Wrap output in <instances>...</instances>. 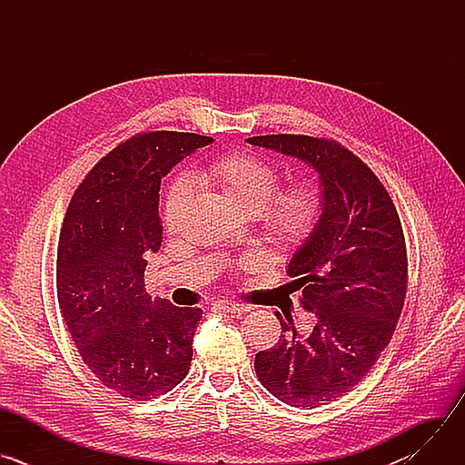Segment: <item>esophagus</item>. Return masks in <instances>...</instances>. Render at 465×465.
<instances>
[{"label": "esophagus", "instance_id": "1", "mask_svg": "<svg viewBox=\"0 0 465 465\" xmlns=\"http://www.w3.org/2000/svg\"><path fill=\"white\" fill-rule=\"evenodd\" d=\"M215 309H221V311H226V312H233V314H242V312H248L250 311V305H244V303H239V302H232V300H219L213 303Z\"/></svg>", "mask_w": 465, "mask_h": 465}]
</instances>
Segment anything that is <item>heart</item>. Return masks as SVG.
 Listing matches in <instances>:
<instances>
[{
	"label": "heart",
	"mask_w": 465,
	"mask_h": 465,
	"mask_svg": "<svg viewBox=\"0 0 465 465\" xmlns=\"http://www.w3.org/2000/svg\"><path fill=\"white\" fill-rule=\"evenodd\" d=\"M198 176L221 187L239 210L246 213L261 210L262 228L278 248L300 246L318 223V193L307 183H292L276 192L280 169L259 154L235 151L217 156L198 171ZM189 193L191 187L185 178H176L167 187L162 208V219L167 228L178 224Z\"/></svg>",
	"instance_id": "b5f03b06"
}]
</instances>
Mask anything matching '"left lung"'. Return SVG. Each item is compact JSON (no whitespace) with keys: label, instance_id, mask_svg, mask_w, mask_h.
<instances>
[{"label":"left lung","instance_id":"obj_1","mask_svg":"<svg viewBox=\"0 0 465 465\" xmlns=\"http://www.w3.org/2000/svg\"><path fill=\"white\" fill-rule=\"evenodd\" d=\"M246 142L300 158L320 176L322 215L287 271L316 323L298 337L292 318L276 312L282 337L253 362L280 401L316 409L351 391L393 335L409 283L401 219L375 173L335 140L271 134Z\"/></svg>","mask_w":465,"mask_h":465}]
</instances>
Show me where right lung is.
I'll return each mask as SVG.
<instances>
[{"label":"right lung","instance_id":"right-lung-1","mask_svg":"<svg viewBox=\"0 0 465 465\" xmlns=\"http://www.w3.org/2000/svg\"><path fill=\"white\" fill-rule=\"evenodd\" d=\"M213 138L156 130L110 151L65 212L56 250L62 318L92 373L132 401L180 384L203 309L145 292L147 257L162 246V178Z\"/></svg>","mask_w":465,"mask_h":465}]
</instances>
